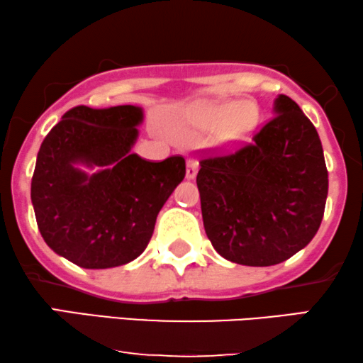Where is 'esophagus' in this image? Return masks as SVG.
<instances>
[{"mask_svg": "<svg viewBox=\"0 0 363 363\" xmlns=\"http://www.w3.org/2000/svg\"><path fill=\"white\" fill-rule=\"evenodd\" d=\"M196 172H198V162L193 160V158H190V160L186 162V178H188V180L195 178Z\"/></svg>", "mask_w": 363, "mask_h": 363, "instance_id": "esophagus-1", "label": "esophagus"}]
</instances>
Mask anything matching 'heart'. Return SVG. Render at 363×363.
Masks as SVG:
<instances>
[{
    "instance_id": "heart-1",
    "label": "heart",
    "mask_w": 363,
    "mask_h": 363,
    "mask_svg": "<svg viewBox=\"0 0 363 363\" xmlns=\"http://www.w3.org/2000/svg\"><path fill=\"white\" fill-rule=\"evenodd\" d=\"M259 121V108L255 102H223L206 108L203 125L208 130H223L230 140L242 138L256 127Z\"/></svg>"
}]
</instances>
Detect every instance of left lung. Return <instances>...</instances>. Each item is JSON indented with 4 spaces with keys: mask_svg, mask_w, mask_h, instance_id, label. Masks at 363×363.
<instances>
[{
    "mask_svg": "<svg viewBox=\"0 0 363 363\" xmlns=\"http://www.w3.org/2000/svg\"><path fill=\"white\" fill-rule=\"evenodd\" d=\"M196 185L206 236L225 259L279 264L309 245L324 216L329 175L319 133L279 96L251 142L201 157Z\"/></svg>",
    "mask_w": 363,
    "mask_h": 363,
    "instance_id": "left-lung-1",
    "label": "left lung"
}]
</instances>
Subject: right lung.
Returning <instances> with one entry per match:
<instances>
[{"label":"right lung","mask_w":363,"mask_h":363,"mask_svg":"<svg viewBox=\"0 0 363 363\" xmlns=\"http://www.w3.org/2000/svg\"><path fill=\"white\" fill-rule=\"evenodd\" d=\"M143 112L135 106L72 107L39 148L31 180L38 228L59 256L86 269L127 264L150 241L157 215L185 178V158L132 153ZM76 162L102 166L87 176Z\"/></svg>","instance_id":"add662e5"}]
</instances>
